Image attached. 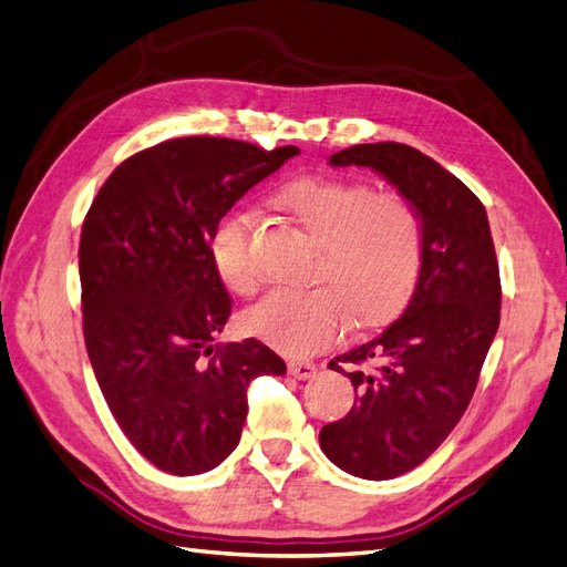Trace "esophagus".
<instances>
[{"label": "esophagus", "mask_w": 567, "mask_h": 567, "mask_svg": "<svg viewBox=\"0 0 567 567\" xmlns=\"http://www.w3.org/2000/svg\"><path fill=\"white\" fill-rule=\"evenodd\" d=\"M288 372H290V377H296V379L305 381V379L315 377L317 367H315L312 362H305V360H290V362H288Z\"/></svg>", "instance_id": "obj_1"}]
</instances>
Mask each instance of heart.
<instances>
[{"label": "heart", "mask_w": 567, "mask_h": 567, "mask_svg": "<svg viewBox=\"0 0 567 567\" xmlns=\"http://www.w3.org/2000/svg\"><path fill=\"white\" fill-rule=\"evenodd\" d=\"M277 203L319 243L315 288H271L243 315V327L281 353L305 358L331 348L353 324H384L408 302L422 267V221L405 197L367 183L302 176ZM255 214L231 209L212 234L221 281L240 296L259 284Z\"/></svg>", "instance_id": "b5f03b06"}]
</instances>
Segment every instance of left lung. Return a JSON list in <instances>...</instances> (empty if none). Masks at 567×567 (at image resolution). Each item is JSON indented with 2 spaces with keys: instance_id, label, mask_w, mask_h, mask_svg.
<instances>
[{
  "instance_id": "8db88e82",
  "label": "left lung",
  "mask_w": 567,
  "mask_h": 567,
  "mask_svg": "<svg viewBox=\"0 0 567 567\" xmlns=\"http://www.w3.org/2000/svg\"><path fill=\"white\" fill-rule=\"evenodd\" d=\"M329 164L364 166L386 178L422 221L415 293L377 339L329 362L353 381L358 403L319 432L336 467L362 480H393L441 446L477 389L501 319L492 228L480 197L410 145H353Z\"/></svg>"
}]
</instances>
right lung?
<instances>
[{"label": "right lung", "instance_id": "obj_1", "mask_svg": "<svg viewBox=\"0 0 567 567\" xmlns=\"http://www.w3.org/2000/svg\"><path fill=\"white\" fill-rule=\"evenodd\" d=\"M296 155V145L176 137L118 164L90 205L79 250L87 358L121 432L164 472L224 463L250 381L286 374L255 339L214 343L231 298L209 243L224 214Z\"/></svg>", "mask_w": 567, "mask_h": 567}]
</instances>
